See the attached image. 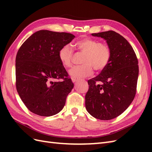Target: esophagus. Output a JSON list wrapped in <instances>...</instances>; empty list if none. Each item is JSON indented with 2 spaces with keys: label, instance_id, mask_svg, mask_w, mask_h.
<instances>
[{
  "label": "esophagus",
  "instance_id": "esophagus-1",
  "mask_svg": "<svg viewBox=\"0 0 152 152\" xmlns=\"http://www.w3.org/2000/svg\"><path fill=\"white\" fill-rule=\"evenodd\" d=\"M71 79H72V81L73 83L77 82V79L75 78H72H72H71Z\"/></svg>",
  "mask_w": 152,
  "mask_h": 152
}]
</instances>
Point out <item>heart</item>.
<instances>
[{
	"instance_id": "obj_1",
	"label": "heart",
	"mask_w": 152,
	"mask_h": 152,
	"mask_svg": "<svg viewBox=\"0 0 152 152\" xmlns=\"http://www.w3.org/2000/svg\"><path fill=\"white\" fill-rule=\"evenodd\" d=\"M75 46L85 53V56L82 62L83 65L75 66L69 70V74L72 78L80 79L90 76L93 73V68L96 72H100L108 65L111 53L106 45L99 44L91 38H83L77 42ZM58 56L64 66L70 67L72 65L73 51L70 45H64L61 48Z\"/></svg>"
}]
</instances>
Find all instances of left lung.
I'll use <instances>...</instances> for the list:
<instances>
[{"instance_id": "obj_1", "label": "left lung", "mask_w": 152, "mask_h": 152, "mask_svg": "<svg viewBox=\"0 0 152 152\" xmlns=\"http://www.w3.org/2000/svg\"><path fill=\"white\" fill-rule=\"evenodd\" d=\"M91 35L106 41L111 57L100 74L88 80L86 108L93 117L110 120L121 114L133 101L138 76V59L128 41L115 31Z\"/></svg>"}]
</instances>
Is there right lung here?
I'll use <instances>...</instances> for the list:
<instances>
[{
	"label": "right lung",
	"mask_w": 152,
	"mask_h": 152,
	"mask_svg": "<svg viewBox=\"0 0 152 152\" xmlns=\"http://www.w3.org/2000/svg\"><path fill=\"white\" fill-rule=\"evenodd\" d=\"M74 35L40 30L21 45L15 58L16 89L31 112L51 116L62 110L74 88L59 58V51ZM63 79V81H57Z\"/></svg>",
	"instance_id": "right-lung-1"
}]
</instances>
